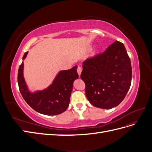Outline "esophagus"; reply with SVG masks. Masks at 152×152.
Listing matches in <instances>:
<instances>
[{
    "mask_svg": "<svg viewBox=\"0 0 152 152\" xmlns=\"http://www.w3.org/2000/svg\"><path fill=\"white\" fill-rule=\"evenodd\" d=\"M77 71L78 74H79V75L80 76V74H81V72H82V68H81V67L80 66H78L77 69Z\"/></svg>",
    "mask_w": 152,
    "mask_h": 152,
    "instance_id": "esophagus-1",
    "label": "esophagus"
}]
</instances>
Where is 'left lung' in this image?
<instances>
[{"mask_svg": "<svg viewBox=\"0 0 152 152\" xmlns=\"http://www.w3.org/2000/svg\"><path fill=\"white\" fill-rule=\"evenodd\" d=\"M80 78L86 84V95L91 104L110 109L120 104L130 88L132 68L124 45L118 41L103 53L83 62Z\"/></svg>", "mask_w": 152, "mask_h": 152, "instance_id": "left-lung-1", "label": "left lung"}]
</instances>
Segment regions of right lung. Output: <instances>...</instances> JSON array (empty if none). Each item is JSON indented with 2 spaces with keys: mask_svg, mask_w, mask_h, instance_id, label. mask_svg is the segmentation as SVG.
<instances>
[{
  "mask_svg": "<svg viewBox=\"0 0 152 152\" xmlns=\"http://www.w3.org/2000/svg\"><path fill=\"white\" fill-rule=\"evenodd\" d=\"M28 52L23 57L25 59ZM23 62L20 65L18 73V83L20 93L30 107L36 112L46 115H55L64 112L70 103L73 83L77 79V66L67 70L60 71L53 83L45 89L31 93L23 77Z\"/></svg>",
  "mask_w": 152,
  "mask_h": 152,
  "instance_id": "obj_1",
  "label": "right lung"
}]
</instances>
